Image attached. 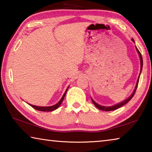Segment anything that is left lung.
Returning a JSON list of instances; mask_svg holds the SVG:
<instances>
[{
    "instance_id": "1",
    "label": "left lung",
    "mask_w": 152,
    "mask_h": 152,
    "mask_svg": "<svg viewBox=\"0 0 152 152\" xmlns=\"http://www.w3.org/2000/svg\"><path fill=\"white\" fill-rule=\"evenodd\" d=\"M132 41L133 42H134V40H133V39H132ZM136 49H137V52L139 53V55H140V61H141V71H140V74H141V70H142V67H143V59H142V56H141V53L140 52V51L138 50V49L136 48ZM140 76H139V78L137 79V84H136V86L135 88V90L134 91H133V92L132 93V94L131 95V96L128 98L127 99H126L125 101H123L122 102H121V103H119V104H117L114 105V106H112V107H104V106H101V105H99L97 103H96L94 101L93 99H92V102H93V104L95 105V107H97L98 109H100V110H104V111H110V110H116L117 109H119V108L121 107L122 106H123V105H125L126 103H127V102L130 101L131 99H132L133 96H134V94L135 93V91L136 90H137V86H138V83H139V80H140Z\"/></svg>"
}]
</instances>
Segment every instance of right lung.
I'll return each mask as SVG.
<instances>
[{"mask_svg":"<svg viewBox=\"0 0 152 152\" xmlns=\"http://www.w3.org/2000/svg\"><path fill=\"white\" fill-rule=\"evenodd\" d=\"M68 87L67 88L65 93L64 94L63 96L61 97V99H60V101H59L57 104L53 105V106H51V107H37V106H35V105H33V104H30V106L32 107L33 109H35L36 110H40V111H52V110H54L56 109H58V108L60 106V104H61V102H62L64 97H65V95H66L67 91H68Z\"/></svg>","mask_w":152,"mask_h":152,"instance_id":"obj_1","label":"right lung"}]
</instances>
